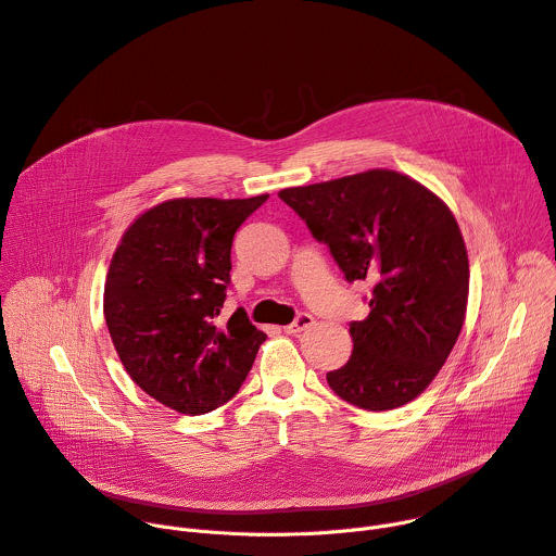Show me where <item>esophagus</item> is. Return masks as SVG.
Returning a JSON list of instances; mask_svg holds the SVG:
<instances>
[{
  "label": "esophagus",
  "mask_w": 556,
  "mask_h": 556,
  "mask_svg": "<svg viewBox=\"0 0 556 556\" xmlns=\"http://www.w3.org/2000/svg\"><path fill=\"white\" fill-rule=\"evenodd\" d=\"M312 326H314V316L307 314V312H303V314L296 316V319H294L290 326L283 328V332H286V334H299V332H303V330H307V328H312Z\"/></svg>",
  "instance_id": "1"
}]
</instances>
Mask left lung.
Segmentation results:
<instances>
[{"instance_id":"obj_1","label":"left lung","mask_w":556,"mask_h":556,"mask_svg":"<svg viewBox=\"0 0 556 556\" xmlns=\"http://www.w3.org/2000/svg\"><path fill=\"white\" fill-rule=\"evenodd\" d=\"M279 198L328 244L348 281L371 286L369 314L350 326V361L326 376L332 391L367 412L418 399L466 319L468 255L451 208L391 169L281 189Z\"/></svg>"}]
</instances>
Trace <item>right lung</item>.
Instances as JSON below:
<instances>
[{
	"label": "right lung",
	"instance_id": "obj_1",
	"mask_svg": "<svg viewBox=\"0 0 556 556\" xmlns=\"http://www.w3.org/2000/svg\"><path fill=\"white\" fill-rule=\"evenodd\" d=\"M266 200L161 202L127 226L112 255L103 312L116 354L144 393L178 414L228 403L266 341L242 307L217 324L235 230Z\"/></svg>",
	"mask_w": 556,
	"mask_h": 556
}]
</instances>
